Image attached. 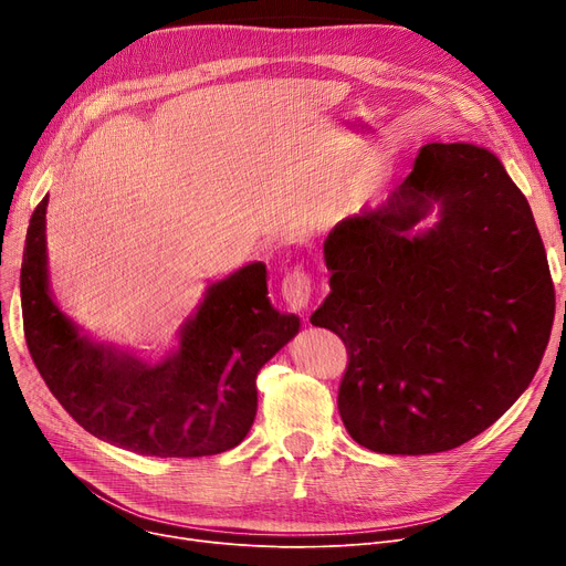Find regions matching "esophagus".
Masks as SVG:
<instances>
[{
  "mask_svg": "<svg viewBox=\"0 0 566 566\" xmlns=\"http://www.w3.org/2000/svg\"><path fill=\"white\" fill-rule=\"evenodd\" d=\"M282 298L291 310H305L312 301V277L303 268H293L282 280Z\"/></svg>",
  "mask_w": 566,
  "mask_h": 566,
  "instance_id": "1",
  "label": "esophagus"
}]
</instances>
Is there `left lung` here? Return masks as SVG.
<instances>
[{"instance_id": "8db88e82", "label": "left lung", "mask_w": 566, "mask_h": 566, "mask_svg": "<svg viewBox=\"0 0 566 566\" xmlns=\"http://www.w3.org/2000/svg\"><path fill=\"white\" fill-rule=\"evenodd\" d=\"M433 205L439 222L413 231ZM331 293L312 325L342 337L339 415L380 454H436L480 436L527 390L555 291L530 203L474 144H427L376 211L323 243Z\"/></svg>"}]
</instances>
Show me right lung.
<instances>
[{
  "label": "right lung",
  "mask_w": 566,
  "mask_h": 566,
  "mask_svg": "<svg viewBox=\"0 0 566 566\" xmlns=\"http://www.w3.org/2000/svg\"><path fill=\"white\" fill-rule=\"evenodd\" d=\"M48 195L29 220L20 271L27 348L50 392L92 436L146 457H211L241 442L256 415V374L301 318L268 301L261 261L213 282L158 365L94 344L48 284Z\"/></svg>",
  "instance_id": "add662e5"
}]
</instances>
